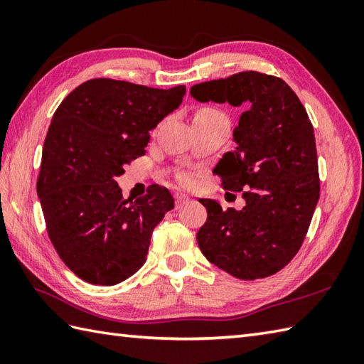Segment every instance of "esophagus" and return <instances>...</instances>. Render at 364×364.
<instances>
[{
    "mask_svg": "<svg viewBox=\"0 0 364 364\" xmlns=\"http://www.w3.org/2000/svg\"><path fill=\"white\" fill-rule=\"evenodd\" d=\"M175 202H176V208H180V206L186 205L189 202V197L186 194H176L175 196Z\"/></svg>",
    "mask_w": 364,
    "mask_h": 364,
    "instance_id": "esophagus-1",
    "label": "esophagus"
}]
</instances>
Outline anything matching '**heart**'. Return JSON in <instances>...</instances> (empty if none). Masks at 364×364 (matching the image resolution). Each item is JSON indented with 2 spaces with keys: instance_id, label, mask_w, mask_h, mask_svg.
Here are the masks:
<instances>
[{
  "instance_id": "1",
  "label": "heart",
  "mask_w": 364,
  "mask_h": 364,
  "mask_svg": "<svg viewBox=\"0 0 364 364\" xmlns=\"http://www.w3.org/2000/svg\"><path fill=\"white\" fill-rule=\"evenodd\" d=\"M203 117H223V115L215 111V109H210V107H203V109H198L194 115V119H203Z\"/></svg>"
}]
</instances>
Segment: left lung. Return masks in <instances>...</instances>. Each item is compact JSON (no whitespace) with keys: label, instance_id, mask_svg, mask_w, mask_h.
I'll use <instances>...</instances> for the list:
<instances>
[{"label":"left lung","instance_id":"1","mask_svg":"<svg viewBox=\"0 0 364 364\" xmlns=\"http://www.w3.org/2000/svg\"><path fill=\"white\" fill-rule=\"evenodd\" d=\"M200 103H230L244 112L233 129V151L214 172L223 188L242 191V210H222L211 198L198 230L200 250L214 266L241 280H257L296 257L319 200L318 154L304 105L283 80L241 72L191 87Z\"/></svg>","mask_w":364,"mask_h":364}]
</instances>
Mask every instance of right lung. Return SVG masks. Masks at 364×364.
Segmentation results:
<instances>
[{"label":"right lung","instance_id":"right-lung-1","mask_svg":"<svg viewBox=\"0 0 364 364\" xmlns=\"http://www.w3.org/2000/svg\"><path fill=\"white\" fill-rule=\"evenodd\" d=\"M184 94V86L164 90L98 78L70 92L54 112L37 194L54 249L81 280L117 284L145 262L173 197L151 184L146 196L123 198L117 176L144 154L150 131Z\"/></svg>","mask_w":364,"mask_h":364}]
</instances>
